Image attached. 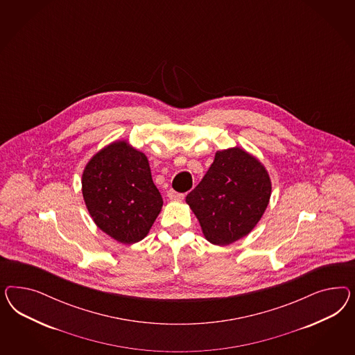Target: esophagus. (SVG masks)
<instances>
[{
  "mask_svg": "<svg viewBox=\"0 0 355 355\" xmlns=\"http://www.w3.org/2000/svg\"><path fill=\"white\" fill-rule=\"evenodd\" d=\"M168 198L171 199V200H182L183 198H184V195L181 193H177V191H174V190H168Z\"/></svg>",
  "mask_w": 355,
  "mask_h": 355,
  "instance_id": "1",
  "label": "esophagus"
}]
</instances>
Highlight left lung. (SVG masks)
<instances>
[{
	"mask_svg": "<svg viewBox=\"0 0 355 355\" xmlns=\"http://www.w3.org/2000/svg\"><path fill=\"white\" fill-rule=\"evenodd\" d=\"M83 198L96 225L122 243L139 242L160 214L162 193L144 153L116 141L96 153L82 177Z\"/></svg>",
	"mask_w": 355,
	"mask_h": 355,
	"instance_id": "8db88e82",
	"label": "left lung"
}]
</instances>
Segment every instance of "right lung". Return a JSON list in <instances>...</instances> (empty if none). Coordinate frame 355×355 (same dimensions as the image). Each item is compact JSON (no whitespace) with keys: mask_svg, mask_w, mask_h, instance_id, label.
Returning <instances> with one entry per match:
<instances>
[{"mask_svg":"<svg viewBox=\"0 0 355 355\" xmlns=\"http://www.w3.org/2000/svg\"><path fill=\"white\" fill-rule=\"evenodd\" d=\"M270 181L260 162L241 148L218 150L200 183L187 195L205 238L225 246L258 224L270 198Z\"/></svg>","mask_w":355,"mask_h":355,"instance_id":"obj_1","label":"right lung"}]
</instances>
